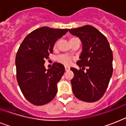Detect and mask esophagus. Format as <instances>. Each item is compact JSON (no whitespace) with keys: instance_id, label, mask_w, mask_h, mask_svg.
I'll return each mask as SVG.
<instances>
[{"instance_id":"34e87169","label":"esophagus","mask_w":126,"mask_h":126,"mask_svg":"<svg viewBox=\"0 0 126 126\" xmlns=\"http://www.w3.org/2000/svg\"><path fill=\"white\" fill-rule=\"evenodd\" d=\"M65 71H69V69H70V68H69V67H67V66H66V67H65Z\"/></svg>"}]
</instances>
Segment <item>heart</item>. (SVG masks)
Segmentation results:
<instances>
[{"label":"heart","instance_id":"obj_1","mask_svg":"<svg viewBox=\"0 0 126 126\" xmlns=\"http://www.w3.org/2000/svg\"><path fill=\"white\" fill-rule=\"evenodd\" d=\"M57 46V43L55 44V46ZM57 61L63 65L68 66L71 63L72 59H71V57H69L68 55H61V56L57 57Z\"/></svg>","mask_w":126,"mask_h":126}]
</instances>
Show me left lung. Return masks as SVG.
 Masks as SVG:
<instances>
[{
    "label": "left lung",
    "instance_id": "obj_1",
    "mask_svg": "<svg viewBox=\"0 0 126 126\" xmlns=\"http://www.w3.org/2000/svg\"><path fill=\"white\" fill-rule=\"evenodd\" d=\"M70 33L78 36L82 44L79 67L88 66L86 72L71 68L74 73L71 80L75 97L83 101L95 102L106 92L112 75V51L107 39L101 32L91 25L69 29Z\"/></svg>",
    "mask_w": 126,
    "mask_h": 126
}]
</instances>
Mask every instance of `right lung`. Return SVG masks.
<instances>
[{
    "mask_svg": "<svg viewBox=\"0 0 126 126\" xmlns=\"http://www.w3.org/2000/svg\"><path fill=\"white\" fill-rule=\"evenodd\" d=\"M67 31V29L42 27L29 33L19 47L16 57L17 80L25 97L33 105H45L57 94V84L65 67L54 63L46 70L44 64L53 52L55 42Z\"/></svg>",
    "mask_w": 126,
    "mask_h": 126,
    "instance_id": "add662e5",
    "label": "right lung"
}]
</instances>
